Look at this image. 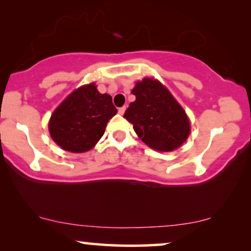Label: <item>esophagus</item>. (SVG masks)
<instances>
[{
  "instance_id": "1",
  "label": "esophagus",
  "mask_w": 251,
  "mask_h": 251,
  "mask_svg": "<svg viewBox=\"0 0 251 251\" xmlns=\"http://www.w3.org/2000/svg\"><path fill=\"white\" fill-rule=\"evenodd\" d=\"M125 112H126V106H122V107L119 108V114L123 115V114H125Z\"/></svg>"
}]
</instances>
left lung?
<instances>
[{
  "label": "left lung",
  "mask_w": 251,
  "mask_h": 251,
  "mask_svg": "<svg viewBox=\"0 0 251 251\" xmlns=\"http://www.w3.org/2000/svg\"><path fill=\"white\" fill-rule=\"evenodd\" d=\"M136 100L123 115L151 149L170 152L179 147L190 135L186 113L159 81L145 77L132 89Z\"/></svg>",
  "instance_id": "obj_1"
}]
</instances>
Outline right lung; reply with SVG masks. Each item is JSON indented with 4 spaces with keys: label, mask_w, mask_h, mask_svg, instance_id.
<instances>
[{
    "label": "right lung",
    "mask_w": 251,
    "mask_h": 251,
    "mask_svg": "<svg viewBox=\"0 0 251 251\" xmlns=\"http://www.w3.org/2000/svg\"><path fill=\"white\" fill-rule=\"evenodd\" d=\"M116 113L111 96L99 94L95 83L83 85L72 92L51 115L50 135L65 151L87 152L101 138L106 125Z\"/></svg>",
    "instance_id": "1"
}]
</instances>
